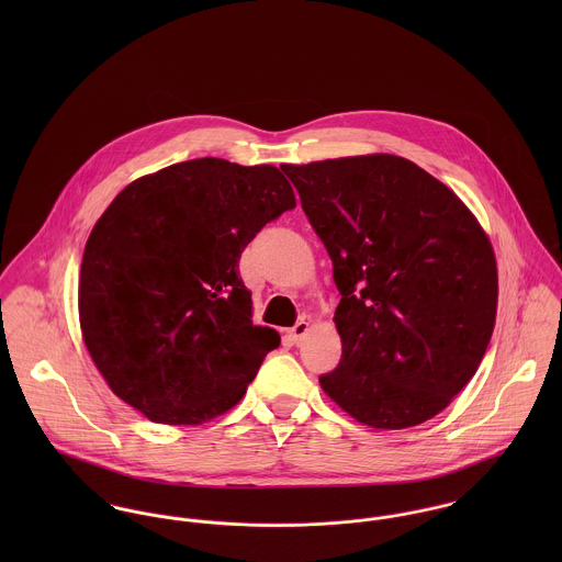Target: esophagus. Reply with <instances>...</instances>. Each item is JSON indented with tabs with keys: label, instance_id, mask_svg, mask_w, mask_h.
I'll use <instances>...</instances> for the list:
<instances>
[{
	"label": "esophagus",
	"instance_id": "1",
	"mask_svg": "<svg viewBox=\"0 0 562 562\" xmlns=\"http://www.w3.org/2000/svg\"><path fill=\"white\" fill-rule=\"evenodd\" d=\"M307 330H310V322L299 321L288 333H290V339H292V344H301L303 341V337L307 335Z\"/></svg>",
	"mask_w": 562,
	"mask_h": 562
}]
</instances>
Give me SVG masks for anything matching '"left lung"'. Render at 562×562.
<instances>
[{
  "mask_svg": "<svg viewBox=\"0 0 562 562\" xmlns=\"http://www.w3.org/2000/svg\"><path fill=\"white\" fill-rule=\"evenodd\" d=\"M281 168L341 294V361L322 390L372 428L430 419L476 374L495 324V255L479 221L398 156Z\"/></svg>",
  "mask_w": 562,
  "mask_h": 562,
  "instance_id": "obj_1",
  "label": "left lung"
}]
</instances>
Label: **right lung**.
<instances>
[{
	"label": "right lung",
	"mask_w": 562,
	"mask_h": 562,
	"mask_svg": "<svg viewBox=\"0 0 562 562\" xmlns=\"http://www.w3.org/2000/svg\"><path fill=\"white\" fill-rule=\"evenodd\" d=\"M279 168L181 161L132 181L83 248V344L110 390L160 424H203L240 402L281 341L255 326L241 250L294 210Z\"/></svg>",
	"instance_id": "1"
}]
</instances>
